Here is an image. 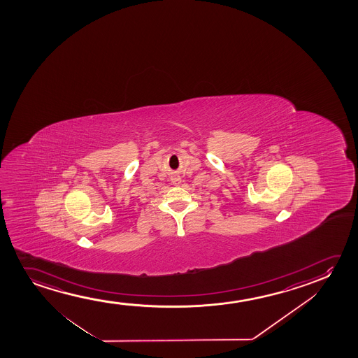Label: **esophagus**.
<instances>
[{"instance_id": "34e87169", "label": "esophagus", "mask_w": 358, "mask_h": 358, "mask_svg": "<svg viewBox=\"0 0 358 358\" xmlns=\"http://www.w3.org/2000/svg\"><path fill=\"white\" fill-rule=\"evenodd\" d=\"M171 182L173 183V185H180L181 183V178H180V176H172L171 177Z\"/></svg>"}]
</instances>
